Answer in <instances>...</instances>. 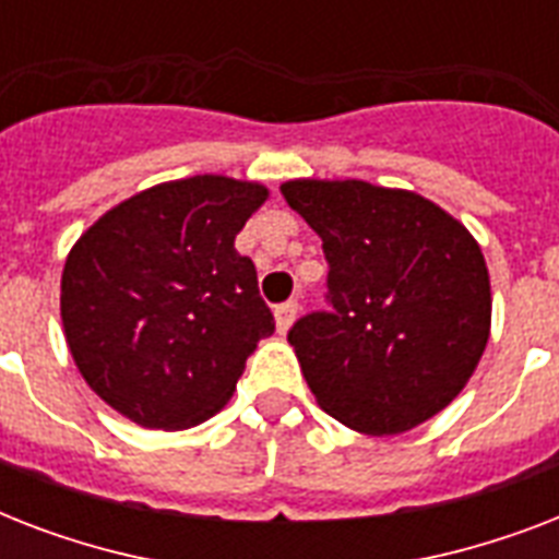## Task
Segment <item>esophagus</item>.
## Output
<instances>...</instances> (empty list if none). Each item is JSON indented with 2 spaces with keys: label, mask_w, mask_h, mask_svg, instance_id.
Segmentation results:
<instances>
[{
  "label": "esophagus",
  "mask_w": 559,
  "mask_h": 559,
  "mask_svg": "<svg viewBox=\"0 0 559 559\" xmlns=\"http://www.w3.org/2000/svg\"><path fill=\"white\" fill-rule=\"evenodd\" d=\"M296 316L298 301H284V305L275 307V328H278V333H287L293 328V322H296Z\"/></svg>",
  "instance_id": "esophagus-1"
}]
</instances>
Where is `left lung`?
<instances>
[{
    "label": "left lung",
    "instance_id": "8db88e82",
    "mask_svg": "<svg viewBox=\"0 0 559 559\" xmlns=\"http://www.w3.org/2000/svg\"><path fill=\"white\" fill-rule=\"evenodd\" d=\"M322 237L331 313L289 331L316 403L362 435H400L459 397L490 340V275L467 226L406 188L289 179Z\"/></svg>",
    "mask_w": 559,
    "mask_h": 559
}]
</instances>
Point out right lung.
Wrapping results in <instances>:
<instances>
[{
	"label": "right lung",
	"mask_w": 559,
	"mask_h": 559,
	"mask_svg": "<svg viewBox=\"0 0 559 559\" xmlns=\"http://www.w3.org/2000/svg\"><path fill=\"white\" fill-rule=\"evenodd\" d=\"M270 188L223 174L133 193L69 249L60 319L95 394L144 429H191L231 400L275 331L237 231Z\"/></svg>",
	"instance_id": "add662e5"
}]
</instances>
